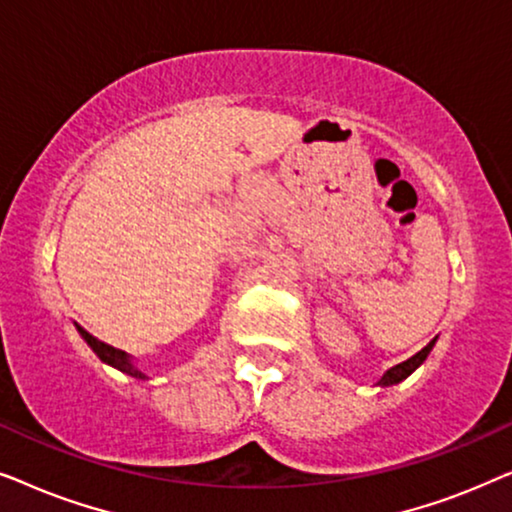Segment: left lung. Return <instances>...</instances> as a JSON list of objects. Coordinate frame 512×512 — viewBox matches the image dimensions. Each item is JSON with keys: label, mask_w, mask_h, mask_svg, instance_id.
Returning a JSON list of instances; mask_svg holds the SVG:
<instances>
[{"label": "left lung", "mask_w": 512, "mask_h": 512, "mask_svg": "<svg viewBox=\"0 0 512 512\" xmlns=\"http://www.w3.org/2000/svg\"><path fill=\"white\" fill-rule=\"evenodd\" d=\"M433 345H436V340H431L429 345H426L422 352H417L415 356H410L408 361H403V363H398V366H394V368H389L387 373L382 375V380L377 382L380 384V387H391V384H398V382H403L405 377H410L412 373H415V370L422 366V363L426 361V356L431 354V349H433Z\"/></svg>", "instance_id": "8db88e82"}]
</instances>
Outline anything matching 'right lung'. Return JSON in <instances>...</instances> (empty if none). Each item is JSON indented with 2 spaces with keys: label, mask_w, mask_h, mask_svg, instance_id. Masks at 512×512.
<instances>
[{
  "label": "right lung",
  "mask_w": 512,
  "mask_h": 512,
  "mask_svg": "<svg viewBox=\"0 0 512 512\" xmlns=\"http://www.w3.org/2000/svg\"><path fill=\"white\" fill-rule=\"evenodd\" d=\"M79 333H81V338L88 342L90 349H93V352H95L97 356H100V359H102L104 363H109V366L118 368V370H121V373H125V375L137 377V380H146V375L135 366V363H132V359H130L128 354L123 352V349H116V347L107 345V342L97 340L95 335H90V333L86 331V328H81V326H79Z\"/></svg>",
  "instance_id": "right-lung-1"
}]
</instances>
